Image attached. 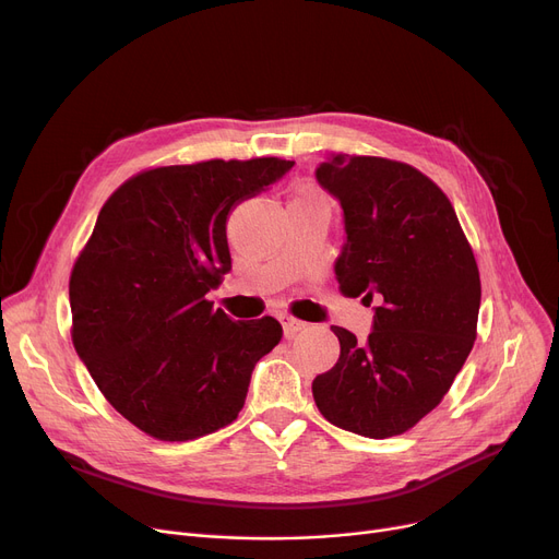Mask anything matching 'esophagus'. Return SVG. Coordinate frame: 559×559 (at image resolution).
Returning a JSON list of instances; mask_svg holds the SVG:
<instances>
[{
  "label": "esophagus",
  "mask_w": 559,
  "mask_h": 559,
  "mask_svg": "<svg viewBox=\"0 0 559 559\" xmlns=\"http://www.w3.org/2000/svg\"><path fill=\"white\" fill-rule=\"evenodd\" d=\"M281 324H283V333H285V337L297 335V333L306 326L304 321H299V319H295V317H287V314H283V317H281Z\"/></svg>",
  "instance_id": "34e87169"
}]
</instances>
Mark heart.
I'll list each match as a JSON object with an SVG mask.
<instances>
[{
    "mask_svg": "<svg viewBox=\"0 0 559 559\" xmlns=\"http://www.w3.org/2000/svg\"><path fill=\"white\" fill-rule=\"evenodd\" d=\"M310 194H319L317 190H310V188H306V190H301L297 197H310Z\"/></svg>",
    "mask_w": 559,
    "mask_h": 559,
    "instance_id": "obj_1",
    "label": "heart"
}]
</instances>
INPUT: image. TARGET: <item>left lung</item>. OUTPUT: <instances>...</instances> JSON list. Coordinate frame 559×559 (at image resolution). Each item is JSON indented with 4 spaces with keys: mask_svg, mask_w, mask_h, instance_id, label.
<instances>
[{
    "mask_svg": "<svg viewBox=\"0 0 559 559\" xmlns=\"http://www.w3.org/2000/svg\"><path fill=\"white\" fill-rule=\"evenodd\" d=\"M319 186L344 211L335 260L342 295L373 308L367 342L340 326V358L312 380L333 426L371 439L403 435L451 390L476 340L480 274L449 197L390 158L333 154Z\"/></svg>",
    "mask_w": 559,
    "mask_h": 559,
    "instance_id": "left-lung-1",
    "label": "left lung"
}]
</instances>
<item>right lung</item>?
Listing matches in <instances>:
<instances>
[{"label": "right lung", "mask_w": 559, "mask_h": 559, "mask_svg": "<svg viewBox=\"0 0 559 559\" xmlns=\"http://www.w3.org/2000/svg\"><path fill=\"white\" fill-rule=\"evenodd\" d=\"M292 160L154 167L117 188L70 276L72 342L106 401L142 432L188 442L238 419L274 317L233 321L205 299L230 272L228 213Z\"/></svg>", "instance_id": "add662e5"}]
</instances>
